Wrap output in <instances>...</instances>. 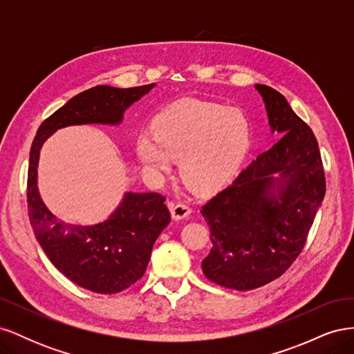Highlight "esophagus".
I'll list each match as a JSON object with an SVG mask.
<instances>
[{"instance_id": "34e87169", "label": "esophagus", "mask_w": 354, "mask_h": 354, "mask_svg": "<svg viewBox=\"0 0 354 354\" xmlns=\"http://www.w3.org/2000/svg\"><path fill=\"white\" fill-rule=\"evenodd\" d=\"M168 208H169V212H171V217H173V220H176V221L187 218L190 216V212H192V209L187 205H185V203L169 202Z\"/></svg>"}]
</instances>
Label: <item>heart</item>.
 <instances>
[{"label":"heart","instance_id":"1","mask_svg":"<svg viewBox=\"0 0 354 354\" xmlns=\"http://www.w3.org/2000/svg\"><path fill=\"white\" fill-rule=\"evenodd\" d=\"M250 145L243 112L187 99L155 116L153 133L137 137L136 155L153 174L168 173L171 160H178L181 181L196 194H208L236 171Z\"/></svg>","mask_w":354,"mask_h":354}]
</instances>
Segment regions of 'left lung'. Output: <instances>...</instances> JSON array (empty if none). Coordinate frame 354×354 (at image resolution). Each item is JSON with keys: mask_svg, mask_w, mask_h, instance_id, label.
<instances>
[{"mask_svg": "<svg viewBox=\"0 0 354 354\" xmlns=\"http://www.w3.org/2000/svg\"><path fill=\"white\" fill-rule=\"evenodd\" d=\"M255 88L272 133L283 136L201 209L212 242L202 272L236 291L263 286L289 269L325 196L322 158L312 128L281 93L263 84Z\"/></svg>", "mask_w": 354, "mask_h": 354, "instance_id": "left-lung-1", "label": "left lung"}]
</instances>
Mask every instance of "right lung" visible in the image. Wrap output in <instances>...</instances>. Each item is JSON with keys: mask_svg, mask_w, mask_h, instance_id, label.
Wrapping results in <instances>:
<instances>
[{"mask_svg": "<svg viewBox=\"0 0 354 354\" xmlns=\"http://www.w3.org/2000/svg\"><path fill=\"white\" fill-rule=\"evenodd\" d=\"M155 87L133 88L97 85L62 106L38 128L32 142L28 169L30 226L50 261L68 279L97 294H116L145 274L153 243L171 220L165 198L153 192H125L104 221L73 224L57 218L38 190V162L42 145L60 128L82 124L120 125L125 111Z\"/></svg>", "mask_w": 354, "mask_h": 354, "instance_id": "obj_1", "label": "right lung"}]
</instances>
